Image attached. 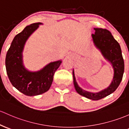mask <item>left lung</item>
<instances>
[{
  "mask_svg": "<svg viewBox=\"0 0 129 129\" xmlns=\"http://www.w3.org/2000/svg\"><path fill=\"white\" fill-rule=\"evenodd\" d=\"M95 33L92 34L95 46L101 52L103 56L112 65L114 70V76L112 82L107 88L99 92L86 91L78 85L73 70V84L78 93L87 99L97 100L112 94L117 88L122 79L124 71V62L122 51L118 42L114 39L111 32L107 29L94 28Z\"/></svg>",
  "mask_w": 129,
  "mask_h": 129,
  "instance_id": "1",
  "label": "left lung"
}]
</instances>
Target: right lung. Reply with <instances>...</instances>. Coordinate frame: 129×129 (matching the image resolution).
Listing matches in <instances>:
<instances>
[{"mask_svg": "<svg viewBox=\"0 0 129 129\" xmlns=\"http://www.w3.org/2000/svg\"><path fill=\"white\" fill-rule=\"evenodd\" d=\"M42 24L37 22L27 25L13 40L5 59V66L8 78L12 85L22 94L35 96L49 90L53 81L55 72L59 67L61 60L51 62L38 72H30L24 67L22 54L25 42L30 35Z\"/></svg>", "mask_w": 129, "mask_h": 129, "instance_id": "right-lung-1", "label": "right lung"}]
</instances>
